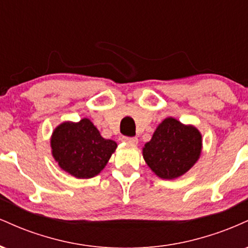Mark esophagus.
<instances>
[{"instance_id": "obj_1", "label": "esophagus", "mask_w": 248, "mask_h": 248, "mask_svg": "<svg viewBox=\"0 0 248 248\" xmlns=\"http://www.w3.org/2000/svg\"><path fill=\"white\" fill-rule=\"evenodd\" d=\"M122 140H124V142H127V143H130V144L138 143V139L136 138H128V136H124Z\"/></svg>"}]
</instances>
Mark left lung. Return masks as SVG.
Instances as JSON below:
<instances>
[{"mask_svg": "<svg viewBox=\"0 0 248 248\" xmlns=\"http://www.w3.org/2000/svg\"><path fill=\"white\" fill-rule=\"evenodd\" d=\"M202 134L191 124L167 118L143 147V158L158 177L173 179L184 175L198 161Z\"/></svg>", "mask_w": 248, "mask_h": 248, "instance_id": "obj_1", "label": "left lung"}]
</instances>
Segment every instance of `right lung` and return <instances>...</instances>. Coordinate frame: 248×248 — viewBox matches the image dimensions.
I'll list each match as a JSON object with an SVG mask.
<instances>
[{
    "label": "right lung",
    "mask_w": 248,
    "mask_h": 248,
    "mask_svg": "<svg viewBox=\"0 0 248 248\" xmlns=\"http://www.w3.org/2000/svg\"><path fill=\"white\" fill-rule=\"evenodd\" d=\"M118 144L106 140L88 119L62 122L51 136L52 156L64 171L77 178H92L106 167Z\"/></svg>",
    "instance_id": "1"
}]
</instances>
